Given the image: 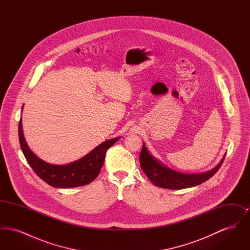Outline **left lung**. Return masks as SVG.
Segmentation results:
<instances>
[{"label": "left lung", "mask_w": 250, "mask_h": 250, "mask_svg": "<svg viewBox=\"0 0 250 250\" xmlns=\"http://www.w3.org/2000/svg\"><path fill=\"white\" fill-rule=\"evenodd\" d=\"M225 155L213 169L202 173H183L165 166L147 150L143 143L140 155V163L143 172L149 180L158 188L167 189H184L201 185L211 178L223 163Z\"/></svg>", "instance_id": "8db88e82"}]
</instances>
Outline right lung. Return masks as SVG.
Wrapping results in <instances>:
<instances>
[{"label": "right lung", "mask_w": 250, "mask_h": 250, "mask_svg": "<svg viewBox=\"0 0 250 250\" xmlns=\"http://www.w3.org/2000/svg\"><path fill=\"white\" fill-rule=\"evenodd\" d=\"M19 139L24 156L36 175L53 188H71L88 185L98 176L107 149L118 142L120 137L107 140L83 157L65 165L49 164L31 151L24 138L21 118L19 123Z\"/></svg>", "instance_id": "obj_1"}]
</instances>
